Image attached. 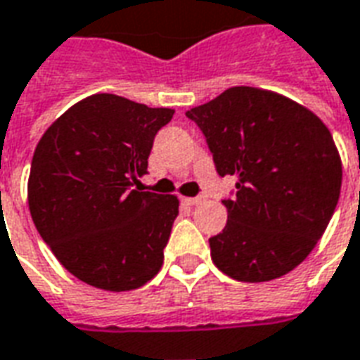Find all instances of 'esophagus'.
Masks as SVG:
<instances>
[{
  "label": "esophagus",
  "instance_id": "34e87169",
  "mask_svg": "<svg viewBox=\"0 0 360 360\" xmlns=\"http://www.w3.org/2000/svg\"><path fill=\"white\" fill-rule=\"evenodd\" d=\"M183 200H185L187 205L195 206V205H200V202L205 200V197H185V198H183Z\"/></svg>",
  "mask_w": 360,
  "mask_h": 360
}]
</instances>
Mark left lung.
<instances>
[{
	"label": "left lung",
	"instance_id": "left-lung-1",
	"mask_svg": "<svg viewBox=\"0 0 360 360\" xmlns=\"http://www.w3.org/2000/svg\"><path fill=\"white\" fill-rule=\"evenodd\" d=\"M202 130L220 177L236 175L222 200L228 222L210 238L224 275L265 283L290 273L316 248L341 193V158L310 109L259 87H230L187 110Z\"/></svg>",
	"mask_w": 360,
	"mask_h": 360
}]
</instances>
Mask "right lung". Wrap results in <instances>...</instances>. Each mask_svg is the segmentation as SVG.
<instances>
[{
	"label": "right lung",
	"instance_id": "obj_1",
	"mask_svg": "<svg viewBox=\"0 0 360 360\" xmlns=\"http://www.w3.org/2000/svg\"><path fill=\"white\" fill-rule=\"evenodd\" d=\"M173 109L95 93L56 119L37 144L29 210L40 238L87 285L124 292L163 265L179 198L138 187Z\"/></svg>",
	"mask_w": 360,
	"mask_h": 360
}]
</instances>
